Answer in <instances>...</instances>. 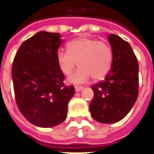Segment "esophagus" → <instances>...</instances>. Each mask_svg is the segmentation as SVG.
I'll use <instances>...</instances> for the list:
<instances>
[{"mask_svg":"<svg viewBox=\"0 0 154 154\" xmlns=\"http://www.w3.org/2000/svg\"><path fill=\"white\" fill-rule=\"evenodd\" d=\"M82 89H83V87H82V86H75V90H76V92H80V91L82 90Z\"/></svg>","mask_w":154,"mask_h":154,"instance_id":"esophagus-1","label":"esophagus"}]
</instances>
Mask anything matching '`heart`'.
Returning a JSON list of instances; mask_svg holds the SVG:
<instances>
[{
	"label": "heart",
	"mask_w": 154,
	"mask_h": 154,
	"mask_svg": "<svg viewBox=\"0 0 154 154\" xmlns=\"http://www.w3.org/2000/svg\"><path fill=\"white\" fill-rule=\"evenodd\" d=\"M67 51L60 50L56 60L60 71L66 76L73 72L77 65L80 66L70 77L72 82H85L91 77L94 80H101L111 68L112 51L105 42L79 38L69 42Z\"/></svg>",
	"instance_id": "b5f03b06"
}]
</instances>
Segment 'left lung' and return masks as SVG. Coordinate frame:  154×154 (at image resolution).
Returning <instances> with one entry per match:
<instances>
[{
  "label": "left lung",
  "mask_w": 154,
  "mask_h": 154,
  "mask_svg": "<svg viewBox=\"0 0 154 154\" xmlns=\"http://www.w3.org/2000/svg\"><path fill=\"white\" fill-rule=\"evenodd\" d=\"M112 47L111 69L103 81L91 86L94 98L89 106L92 117L101 123H116L130 112L138 97V62L128 42L109 35Z\"/></svg>",
  "instance_id": "8db88e82"
}]
</instances>
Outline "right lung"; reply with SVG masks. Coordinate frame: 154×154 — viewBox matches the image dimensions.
<instances>
[{
  "label": "right lung",
  "instance_id": "add662e5",
  "mask_svg": "<svg viewBox=\"0 0 154 154\" xmlns=\"http://www.w3.org/2000/svg\"><path fill=\"white\" fill-rule=\"evenodd\" d=\"M62 40L58 33L38 32L25 40L11 67L15 101L23 116L39 127H52L67 116L74 86L64 83L56 55Z\"/></svg>",
  "mask_w": 154,
  "mask_h": 154
}]
</instances>
